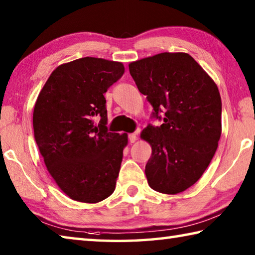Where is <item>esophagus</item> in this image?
Returning <instances> with one entry per match:
<instances>
[{
  "instance_id": "34e87169",
  "label": "esophagus",
  "mask_w": 255,
  "mask_h": 255,
  "mask_svg": "<svg viewBox=\"0 0 255 255\" xmlns=\"http://www.w3.org/2000/svg\"><path fill=\"white\" fill-rule=\"evenodd\" d=\"M128 139L130 143H135V141L137 140V133H129Z\"/></svg>"
}]
</instances>
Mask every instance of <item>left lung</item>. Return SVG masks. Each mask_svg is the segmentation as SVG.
Masks as SVG:
<instances>
[{
    "mask_svg": "<svg viewBox=\"0 0 255 255\" xmlns=\"http://www.w3.org/2000/svg\"><path fill=\"white\" fill-rule=\"evenodd\" d=\"M153 117L140 138L152 146L145 166L149 187L176 195L195 184L213 159L222 133V99L214 80L187 53H161L129 64Z\"/></svg>",
    "mask_w": 255,
    "mask_h": 255,
    "instance_id": "8db88e82",
    "label": "left lung"
}]
</instances>
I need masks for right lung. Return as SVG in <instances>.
I'll use <instances>...</instances> for the list:
<instances>
[{
    "label": "right lung",
    "instance_id": "obj_1",
    "mask_svg": "<svg viewBox=\"0 0 255 255\" xmlns=\"http://www.w3.org/2000/svg\"><path fill=\"white\" fill-rule=\"evenodd\" d=\"M123 63L84 57L59 65L33 109L34 139L50 175L73 200L97 204L112 195L128 135L109 132L103 94Z\"/></svg>",
    "mask_w": 255,
    "mask_h": 255
}]
</instances>
